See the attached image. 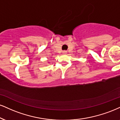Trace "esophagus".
<instances>
[{
  "instance_id": "esophagus-1",
  "label": "esophagus",
  "mask_w": 120,
  "mask_h": 120,
  "mask_svg": "<svg viewBox=\"0 0 120 120\" xmlns=\"http://www.w3.org/2000/svg\"><path fill=\"white\" fill-rule=\"evenodd\" d=\"M66 52H67V51H64L63 52V54H64V55H65L66 54Z\"/></svg>"
}]
</instances>
